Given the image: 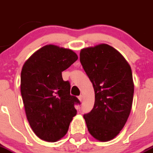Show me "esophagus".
<instances>
[{"label":"esophagus","instance_id":"esophagus-1","mask_svg":"<svg viewBox=\"0 0 153 153\" xmlns=\"http://www.w3.org/2000/svg\"><path fill=\"white\" fill-rule=\"evenodd\" d=\"M82 99H83V97H82V95H79V100L80 102H82Z\"/></svg>","mask_w":153,"mask_h":153}]
</instances>
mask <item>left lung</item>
Instances as JSON below:
<instances>
[{"instance_id":"1","label":"left lung","mask_w":153,"mask_h":153,"mask_svg":"<svg viewBox=\"0 0 153 153\" xmlns=\"http://www.w3.org/2000/svg\"><path fill=\"white\" fill-rule=\"evenodd\" d=\"M80 62L94 90V104L84 114L89 133L100 141L119 134L128 120L134 96L130 65L107 44L82 49Z\"/></svg>"}]
</instances>
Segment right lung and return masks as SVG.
Listing matches in <instances>:
<instances>
[{
	"label": "right lung",
	"mask_w": 153,
	"mask_h": 153,
	"mask_svg": "<svg viewBox=\"0 0 153 153\" xmlns=\"http://www.w3.org/2000/svg\"><path fill=\"white\" fill-rule=\"evenodd\" d=\"M77 59L71 49L46 45L23 65L21 94L26 116L41 140L56 142L63 137L76 114L74 106L80 101L71 95V84L63 80L62 72Z\"/></svg>",
	"instance_id": "1"
}]
</instances>
